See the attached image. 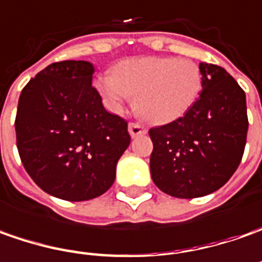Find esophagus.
Returning <instances> with one entry per match:
<instances>
[{
	"label": "esophagus",
	"instance_id": "1",
	"mask_svg": "<svg viewBox=\"0 0 262 262\" xmlns=\"http://www.w3.org/2000/svg\"><path fill=\"white\" fill-rule=\"evenodd\" d=\"M146 127H143L139 123H129V133L132 138H138L142 135H146Z\"/></svg>",
	"mask_w": 262,
	"mask_h": 262
}]
</instances>
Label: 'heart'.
Returning a JSON list of instances; mask_svg holds the SVG:
<instances>
[{
  "instance_id": "1",
  "label": "heart",
  "mask_w": 262,
  "mask_h": 262,
  "mask_svg": "<svg viewBox=\"0 0 262 262\" xmlns=\"http://www.w3.org/2000/svg\"><path fill=\"white\" fill-rule=\"evenodd\" d=\"M203 86L200 68L190 59L142 56L122 60L113 74L95 79V88L113 110L133 95L136 112L155 124L183 117L197 101Z\"/></svg>"
}]
</instances>
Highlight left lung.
I'll return each instance as SVG.
<instances>
[{
	"label": "left lung",
	"instance_id": "8db88e82",
	"mask_svg": "<svg viewBox=\"0 0 262 262\" xmlns=\"http://www.w3.org/2000/svg\"><path fill=\"white\" fill-rule=\"evenodd\" d=\"M203 91L187 113L152 127L150 176L161 191L178 199L203 197L229 181L247 143L244 90L217 65H199Z\"/></svg>",
	"mask_w": 262,
	"mask_h": 262
}]
</instances>
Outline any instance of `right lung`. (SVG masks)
<instances>
[{
	"instance_id": "right-lung-1",
	"label": "right lung",
	"mask_w": 262,
	"mask_h": 262,
	"mask_svg": "<svg viewBox=\"0 0 262 262\" xmlns=\"http://www.w3.org/2000/svg\"><path fill=\"white\" fill-rule=\"evenodd\" d=\"M93 74L86 60L55 62L29 81L17 107V149L27 174L68 202L105 193L130 143L127 122L104 108Z\"/></svg>"
}]
</instances>
